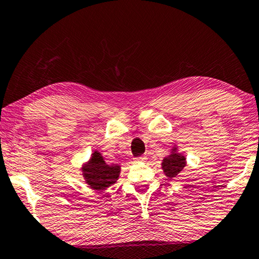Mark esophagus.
<instances>
[{"instance_id": "1", "label": "esophagus", "mask_w": 259, "mask_h": 259, "mask_svg": "<svg viewBox=\"0 0 259 259\" xmlns=\"http://www.w3.org/2000/svg\"><path fill=\"white\" fill-rule=\"evenodd\" d=\"M134 160H135L136 162H143V161L147 160V156H146V155H141V156H137V157L134 158Z\"/></svg>"}]
</instances>
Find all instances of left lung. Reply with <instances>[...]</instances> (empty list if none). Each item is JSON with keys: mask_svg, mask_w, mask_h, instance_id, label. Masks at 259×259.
I'll list each match as a JSON object with an SVG mask.
<instances>
[{"mask_svg": "<svg viewBox=\"0 0 259 259\" xmlns=\"http://www.w3.org/2000/svg\"><path fill=\"white\" fill-rule=\"evenodd\" d=\"M185 164V156H182L181 154H170L162 162V168H163L165 175L171 179L177 177L184 169Z\"/></svg>", "mask_w": 259, "mask_h": 259, "instance_id": "8db88e82", "label": "left lung"}]
</instances>
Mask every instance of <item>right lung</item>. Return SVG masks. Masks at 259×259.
<instances>
[{
  "label": "right lung",
  "instance_id": "add662e5",
  "mask_svg": "<svg viewBox=\"0 0 259 259\" xmlns=\"http://www.w3.org/2000/svg\"><path fill=\"white\" fill-rule=\"evenodd\" d=\"M86 182L94 189H104L118 179L119 165L106 164L102 155L95 151L91 160L82 168Z\"/></svg>",
  "mask_w": 259,
  "mask_h": 259
}]
</instances>
